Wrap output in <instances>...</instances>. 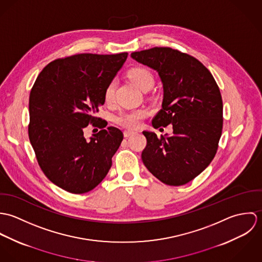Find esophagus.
I'll return each mask as SVG.
<instances>
[{"instance_id":"34e87169","label":"esophagus","mask_w":262,"mask_h":262,"mask_svg":"<svg viewBox=\"0 0 262 262\" xmlns=\"http://www.w3.org/2000/svg\"><path fill=\"white\" fill-rule=\"evenodd\" d=\"M134 134H135L134 131H130V130L124 131V136H125V137H130V136H132V135H134Z\"/></svg>"}]
</instances>
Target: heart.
<instances>
[{
	"label": "heart",
	"mask_w": 262,
	"mask_h": 262,
	"mask_svg": "<svg viewBox=\"0 0 262 262\" xmlns=\"http://www.w3.org/2000/svg\"><path fill=\"white\" fill-rule=\"evenodd\" d=\"M128 76L133 81V83L143 92L149 91L154 84L153 75L148 70L144 68H134L130 70L128 73ZM115 88H116L115 80L110 81L106 86L104 92V100L106 103L112 102ZM147 112L142 109L133 110L130 112L120 113L118 116L115 117V122L123 127L135 129L140 125L141 120L145 118Z\"/></svg>",
	"instance_id": "1"
}]
</instances>
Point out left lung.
<instances>
[{
	"label": "left lung",
	"mask_w": 262,
	"mask_h": 262,
	"mask_svg": "<svg viewBox=\"0 0 262 262\" xmlns=\"http://www.w3.org/2000/svg\"><path fill=\"white\" fill-rule=\"evenodd\" d=\"M137 62L158 73L163 88L161 110L152 126L172 125V135L147 139L141 158L150 172L168 186L192 181L211 163L223 127V102L209 70L194 57L169 47L131 53Z\"/></svg>",
	"instance_id": "8db88e82"
}]
</instances>
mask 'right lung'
<instances>
[{"label": "right lung", "mask_w": 262, "mask_h": 262, "mask_svg": "<svg viewBox=\"0 0 262 262\" xmlns=\"http://www.w3.org/2000/svg\"><path fill=\"white\" fill-rule=\"evenodd\" d=\"M127 56V52L81 53L56 59L34 82L29 97V139L44 174L67 191L92 190L112 166L122 131L108 127L86 140L83 129L90 123L97 126L100 118L95 113L105 104V89Z\"/></svg>", "instance_id": "right-lung-1"}]
</instances>
